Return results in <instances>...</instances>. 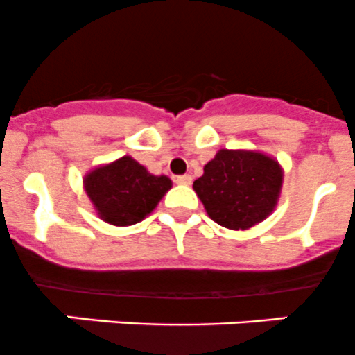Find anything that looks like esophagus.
I'll use <instances>...</instances> for the list:
<instances>
[{"mask_svg":"<svg viewBox=\"0 0 355 355\" xmlns=\"http://www.w3.org/2000/svg\"><path fill=\"white\" fill-rule=\"evenodd\" d=\"M191 176L189 174H184V176H178L176 178V182L178 184H191Z\"/></svg>","mask_w":355,"mask_h":355,"instance_id":"1","label":"esophagus"}]
</instances>
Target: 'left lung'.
Segmentation results:
<instances>
[{
  "label": "left lung",
  "mask_w": 355,
  "mask_h": 355,
  "mask_svg": "<svg viewBox=\"0 0 355 355\" xmlns=\"http://www.w3.org/2000/svg\"><path fill=\"white\" fill-rule=\"evenodd\" d=\"M283 167L257 150H219L193 182L214 223L227 230H248L278 205Z\"/></svg>",
  "instance_id": "obj_1"
}]
</instances>
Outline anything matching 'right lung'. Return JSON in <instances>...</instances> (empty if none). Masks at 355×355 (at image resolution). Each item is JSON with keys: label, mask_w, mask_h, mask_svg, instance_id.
Wrapping results in <instances>:
<instances>
[{"label": "right lung", "mask_w": 355, "mask_h": 355, "mask_svg": "<svg viewBox=\"0 0 355 355\" xmlns=\"http://www.w3.org/2000/svg\"><path fill=\"white\" fill-rule=\"evenodd\" d=\"M83 184L98 217L112 226L143 220L173 188L169 178L150 174L129 155L91 169Z\"/></svg>", "instance_id": "add662e5"}]
</instances>
